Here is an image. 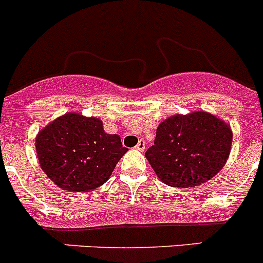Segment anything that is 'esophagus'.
<instances>
[{
	"label": "esophagus",
	"mask_w": 263,
	"mask_h": 263,
	"mask_svg": "<svg viewBox=\"0 0 263 263\" xmlns=\"http://www.w3.org/2000/svg\"><path fill=\"white\" fill-rule=\"evenodd\" d=\"M145 146H146V142H145L142 139H140L139 142H137V145H136V149L140 150V152H144Z\"/></svg>",
	"instance_id": "1"
}]
</instances>
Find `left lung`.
Masks as SVG:
<instances>
[{
    "label": "left lung",
    "mask_w": 263,
    "mask_h": 263,
    "mask_svg": "<svg viewBox=\"0 0 263 263\" xmlns=\"http://www.w3.org/2000/svg\"><path fill=\"white\" fill-rule=\"evenodd\" d=\"M231 141L229 124L210 113L195 111L162 122L145 157L165 185L191 187L222 170Z\"/></svg>",
    "instance_id": "obj_1"
}]
</instances>
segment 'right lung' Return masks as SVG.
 <instances>
[{
  "label": "right lung",
  "instance_id": "1",
  "mask_svg": "<svg viewBox=\"0 0 263 263\" xmlns=\"http://www.w3.org/2000/svg\"><path fill=\"white\" fill-rule=\"evenodd\" d=\"M118 135L103 122L68 113L38 134L35 152L43 172L63 190L88 191L106 182L127 153Z\"/></svg>",
  "mask_w": 263,
  "mask_h": 263
}]
</instances>
